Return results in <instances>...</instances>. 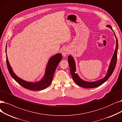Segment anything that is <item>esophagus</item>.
Listing matches in <instances>:
<instances>
[{
  "mask_svg": "<svg viewBox=\"0 0 122 122\" xmlns=\"http://www.w3.org/2000/svg\"><path fill=\"white\" fill-rule=\"evenodd\" d=\"M61 53H62V55L64 57L66 56L67 55V54H68V53H69V50H68V49H67V48H63V49L62 50Z\"/></svg>",
  "mask_w": 122,
  "mask_h": 122,
  "instance_id": "esophagus-1",
  "label": "esophagus"
}]
</instances>
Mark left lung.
Returning <instances> with one entry per match:
<instances>
[{"label": "left lung", "mask_w": 122, "mask_h": 122, "mask_svg": "<svg viewBox=\"0 0 122 122\" xmlns=\"http://www.w3.org/2000/svg\"><path fill=\"white\" fill-rule=\"evenodd\" d=\"M107 27H109L112 31V26L110 25H107ZM113 32L115 35V37L116 39V49L114 53V55L112 56V59L110 62V66L108 68L107 74L102 79H101L92 82H89L85 81L81 78L76 73V64H75V61L74 59V58L69 55L68 57V62L69 64V66L70 68V73L71 74L72 77L74 82L77 84L79 86L84 87V88H94L97 86H100L101 85L105 82L106 81L109 79V78L111 76L112 72L115 69L116 67V63H117V53H118V39H117L116 36L115 34V32L113 31Z\"/></svg>", "instance_id": "8db88e82"}]
</instances>
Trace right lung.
I'll use <instances>...</instances> for the list:
<instances>
[{
    "mask_svg": "<svg viewBox=\"0 0 122 122\" xmlns=\"http://www.w3.org/2000/svg\"><path fill=\"white\" fill-rule=\"evenodd\" d=\"M6 48L7 44L5 48V53L6 56V64L8 71L11 77L21 86L25 88L31 90V91H41V90L46 88L51 84L53 80L54 72H55L59 63H60L62 58L61 54L57 53L50 58L48 62L46 69H45V73L43 78L39 81L32 82L27 81L22 79L19 77H18L14 73L8 60L6 54Z\"/></svg>",
    "mask_w": 122,
    "mask_h": 122,
    "instance_id": "1",
    "label": "right lung"
}]
</instances>
